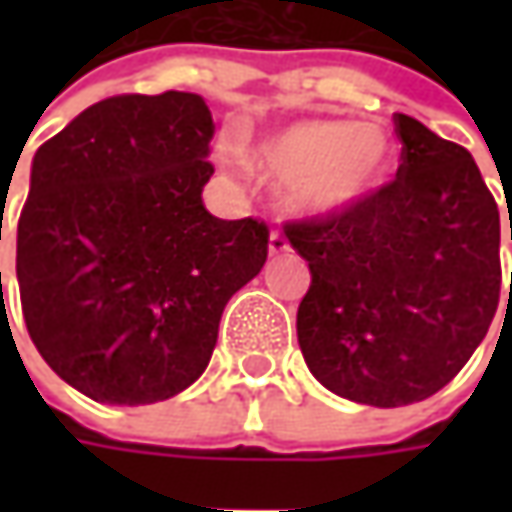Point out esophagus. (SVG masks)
Wrapping results in <instances>:
<instances>
[{
	"instance_id": "34e87169",
	"label": "esophagus",
	"mask_w": 512,
	"mask_h": 512,
	"mask_svg": "<svg viewBox=\"0 0 512 512\" xmlns=\"http://www.w3.org/2000/svg\"><path fill=\"white\" fill-rule=\"evenodd\" d=\"M267 250H270V256H282V253L290 250V245H287V239L282 236V233H270V239H267Z\"/></svg>"
}]
</instances>
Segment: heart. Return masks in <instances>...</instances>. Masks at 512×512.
I'll list each match as a JSON object with an SVG mask.
<instances>
[{"mask_svg":"<svg viewBox=\"0 0 512 512\" xmlns=\"http://www.w3.org/2000/svg\"><path fill=\"white\" fill-rule=\"evenodd\" d=\"M387 156V136L376 125L307 119L267 136L256 148V168L285 185V205L296 216L325 219L379 185Z\"/></svg>","mask_w":512,"mask_h":512,"instance_id":"1","label":"heart"}]
</instances>
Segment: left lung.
I'll return each mask as SVG.
<instances>
[{
  "mask_svg": "<svg viewBox=\"0 0 512 512\" xmlns=\"http://www.w3.org/2000/svg\"><path fill=\"white\" fill-rule=\"evenodd\" d=\"M396 133L404 148L390 185L285 230L310 267L296 313L307 367L370 407L439 393L482 344L502 287L499 207L473 156L404 113Z\"/></svg>",
  "mask_w": 512,
  "mask_h": 512,
  "instance_id": "1",
  "label": "left lung"
}]
</instances>
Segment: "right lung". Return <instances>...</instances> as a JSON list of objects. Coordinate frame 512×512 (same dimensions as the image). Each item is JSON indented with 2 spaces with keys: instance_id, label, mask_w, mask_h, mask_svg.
<instances>
[{
  "instance_id": "right-lung-1",
  "label": "right lung",
  "mask_w": 512,
  "mask_h": 512,
  "mask_svg": "<svg viewBox=\"0 0 512 512\" xmlns=\"http://www.w3.org/2000/svg\"><path fill=\"white\" fill-rule=\"evenodd\" d=\"M210 139L199 93H133L82 110L33 156L16 230L22 313L50 370L93 402L187 390L230 296L265 267V222L202 202Z\"/></svg>"
}]
</instances>
